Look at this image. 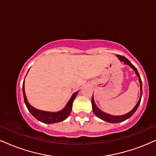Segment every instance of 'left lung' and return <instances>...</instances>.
<instances>
[{"mask_svg": "<svg viewBox=\"0 0 156 156\" xmlns=\"http://www.w3.org/2000/svg\"><path fill=\"white\" fill-rule=\"evenodd\" d=\"M117 57L119 58V59L121 61L124 62V64L129 65V66L131 67V68L133 69L134 72H135L136 75H137V76H138V78H139V82L140 83V93H141V95H140L139 101L137 102V103L136 104L135 106L134 107V108L132 109L131 111H129V113H126V114L122 115V116H113V115L108 114V113H104L103 111H102L101 109H99L98 108L97 105H96L95 101H94V98H93H93H92V106H93V110L94 113L95 114V116H97L98 118L102 119V120L105 121V122H109V123L122 122H124V121L126 120V119H129L130 117H131L132 115L134 114V112L137 111L138 107H139L140 101H141L142 95H143V85H142V80H141V78H140V74L137 72V69H136L135 67H134V65L132 64V63L130 62V61H129L127 58H126L124 56H122V55H117Z\"/></svg>", "mask_w": 156, "mask_h": 156, "instance_id": "left-lung-1", "label": "left lung"}]
</instances>
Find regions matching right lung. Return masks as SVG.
Masks as SVG:
<instances>
[{
    "label": "right lung",
    "mask_w": 156,
    "mask_h": 156,
    "mask_svg": "<svg viewBox=\"0 0 156 156\" xmlns=\"http://www.w3.org/2000/svg\"><path fill=\"white\" fill-rule=\"evenodd\" d=\"M22 91H23V95H24V103L27 105V108L31 113V114L33 116L34 118L37 119L40 122L45 123V124H54V123L61 122L62 121L65 120L67 117L69 116L71 111H72V108L73 102H74L75 98H76V95H77L78 92H76L73 94L72 97H71L70 100H69L67 104L66 105L64 108L63 110L58 112H49V111H44L41 110H38V109L35 108L33 106L29 103L27 99L26 95H25L24 91V80L23 82L22 85Z\"/></svg>",
    "instance_id": "add662e5"
}]
</instances>
